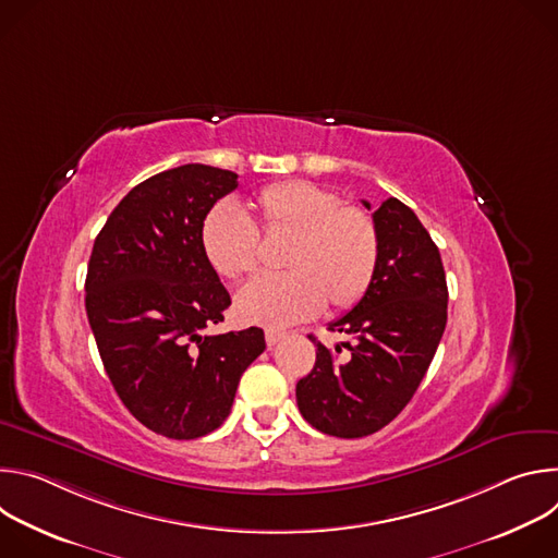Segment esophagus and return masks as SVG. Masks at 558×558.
<instances>
[{
	"label": "esophagus",
	"mask_w": 558,
	"mask_h": 558,
	"mask_svg": "<svg viewBox=\"0 0 558 558\" xmlns=\"http://www.w3.org/2000/svg\"><path fill=\"white\" fill-rule=\"evenodd\" d=\"M284 338L282 331H274V329H267L265 331V340H267V347H276L280 340Z\"/></svg>",
	"instance_id": "34e87169"
}]
</instances>
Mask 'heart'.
<instances>
[{
    "mask_svg": "<svg viewBox=\"0 0 558 558\" xmlns=\"http://www.w3.org/2000/svg\"><path fill=\"white\" fill-rule=\"evenodd\" d=\"M260 231L289 235L280 265L235 293V315L245 325L284 329L325 308L353 306L368 289L379 258L375 220L360 207L308 181H280L256 196ZM201 247L211 269L238 280L258 265L260 235L233 203H218L201 225Z\"/></svg>",
    "mask_w": 558,
    "mask_h": 558,
    "instance_id": "1",
    "label": "heart"
}]
</instances>
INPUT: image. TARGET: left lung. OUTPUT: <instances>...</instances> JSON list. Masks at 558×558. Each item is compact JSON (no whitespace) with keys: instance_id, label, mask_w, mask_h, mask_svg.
<instances>
[{"instance_id":"8db88e82","label":"left lung","mask_w":558,"mask_h":558,"mask_svg":"<svg viewBox=\"0 0 558 558\" xmlns=\"http://www.w3.org/2000/svg\"><path fill=\"white\" fill-rule=\"evenodd\" d=\"M373 220L379 235L375 276L362 300L329 325V331L351 336L342 344L350 353L338 359L341 347L329 351L313 338L315 366L295 386L302 417L342 439L373 435L402 413L435 357L448 317L441 256L415 211L388 198Z\"/></svg>"}]
</instances>
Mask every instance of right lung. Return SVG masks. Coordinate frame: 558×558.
Here are the masks:
<instances>
[{
	"label": "right lung",
	"instance_id": "1",
	"mask_svg": "<svg viewBox=\"0 0 558 558\" xmlns=\"http://www.w3.org/2000/svg\"><path fill=\"white\" fill-rule=\"evenodd\" d=\"M235 187L238 174L201 163L149 177L108 216L88 263L86 311L106 373L125 409L170 439L216 430L265 351L258 327L205 336L231 298L201 225Z\"/></svg>",
	"mask_w": 558,
	"mask_h": 558
}]
</instances>
